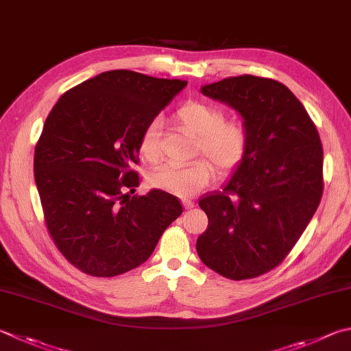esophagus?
Listing matches in <instances>:
<instances>
[{
    "mask_svg": "<svg viewBox=\"0 0 351 351\" xmlns=\"http://www.w3.org/2000/svg\"><path fill=\"white\" fill-rule=\"evenodd\" d=\"M182 206H184V208H186V210H190V208L195 207V202L190 201V199H184L182 201Z\"/></svg>",
    "mask_w": 351,
    "mask_h": 351,
    "instance_id": "obj_1",
    "label": "esophagus"
}]
</instances>
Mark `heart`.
Listing matches in <instances>:
<instances>
[{"mask_svg":"<svg viewBox=\"0 0 351 351\" xmlns=\"http://www.w3.org/2000/svg\"><path fill=\"white\" fill-rule=\"evenodd\" d=\"M218 107L197 99H190L178 107L175 119L184 129L196 135L195 154H202L213 164L219 175L238 167L248 149L247 127L234 119H224ZM139 154L149 162L158 161L159 121L145 124L138 143ZM213 167L204 159L190 164H164L150 173L149 182L155 189L176 196H193L212 181Z\"/></svg>","mask_w":351,"mask_h":351,"instance_id":"heart-1","label":"heart"}]
</instances>
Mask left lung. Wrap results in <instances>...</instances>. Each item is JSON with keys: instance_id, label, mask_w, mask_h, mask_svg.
<instances>
[{"instance_id": "8db88e82", "label": "left lung", "mask_w": 351, "mask_h": 351, "mask_svg": "<svg viewBox=\"0 0 351 351\" xmlns=\"http://www.w3.org/2000/svg\"><path fill=\"white\" fill-rule=\"evenodd\" d=\"M201 92L241 113L248 149L222 192L199 201L208 226L196 241L197 256L233 281L258 278L282 263L319 206V133L279 81L230 76Z\"/></svg>"}]
</instances>
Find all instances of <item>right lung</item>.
<instances>
[{
	"label": "right lung",
	"instance_id": "1",
	"mask_svg": "<svg viewBox=\"0 0 351 351\" xmlns=\"http://www.w3.org/2000/svg\"><path fill=\"white\" fill-rule=\"evenodd\" d=\"M186 86L110 70L70 88L50 110L35 145V182L50 238L86 275L136 269L182 213L162 190L130 193L139 184L133 165L143 129Z\"/></svg>",
	"mask_w": 351,
	"mask_h": 351
}]
</instances>
